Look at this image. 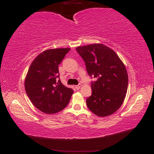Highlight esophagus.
Instances as JSON below:
<instances>
[{
  "mask_svg": "<svg viewBox=\"0 0 154 154\" xmlns=\"http://www.w3.org/2000/svg\"><path fill=\"white\" fill-rule=\"evenodd\" d=\"M82 84H79V85H75V88H76V89L77 90H79V88H81V87H82Z\"/></svg>",
  "mask_w": 154,
  "mask_h": 154,
  "instance_id": "1",
  "label": "esophagus"
}]
</instances>
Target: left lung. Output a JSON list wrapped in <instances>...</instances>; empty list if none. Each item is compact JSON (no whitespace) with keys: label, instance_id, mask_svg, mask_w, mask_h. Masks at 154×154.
<instances>
[{"label":"left lung","instance_id":"1","mask_svg":"<svg viewBox=\"0 0 154 154\" xmlns=\"http://www.w3.org/2000/svg\"><path fill=\"white\" fill-rule=\"evenodd\" d=\"M88 75L96 78L91 83L92 95L86 100L88 108L99 117L114 113L126 97L128 76L126 67L113 49L103 44L77 47Z\"/></svg>","mask_w":154,"mask_h":154}]
</instances>
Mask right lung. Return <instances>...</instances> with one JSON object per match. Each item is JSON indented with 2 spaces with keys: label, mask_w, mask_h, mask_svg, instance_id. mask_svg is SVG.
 Instances as JSON below:
<instances>
[{
  "label": "right lung",
  "mask_w": 154,
  "mask_h": 154,
  "mask_svg": "<svg viewBox=\"0 0 154 154\" xmlns=\"http://www.w3.org/2000/svg\"><path fill=\"white\" fill-rule=\"evenodd\" d=\"M70 48L49 49L36 57L28 69L24 82L25 90L33 105L46 114L62 111L69 104L73 93L57 82L58 65Z\"/></svg>",
  "instance_id": "1"
}]
</instances>
